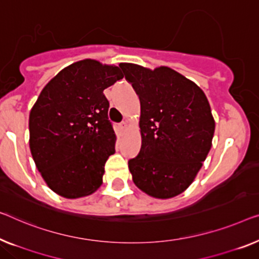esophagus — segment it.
<instances>
[{
    "mask_svg": "<svg viewBox=\"0 0 259 259\" xmlns=\"http://www.w3.org/2000/svg\"><path fill=\"white\" fill-rule=\"evenodd\" d=\"M126 125H128V124H126V122H122V123H119V124H118V128H119V130L123 131L126 128Z\"/></svg>",
    "mask_w": 259,
    "mask_h": 259,
    "instance_id": "34e87169",
    "label": "esophagus"
}]
</instances>
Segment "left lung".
I'll use <instances>...</instances> for the list:
<instances>
[{
    "label": "left lung",
    "instance_id": "8db88e82",
    "mask_svg": "<svg viewBox=\"0 0 259 259\" xmlns=\"http://www.w3.org/2000/svg\"><path fill=\"white\" fill-rule=\"evenodd\" d=\"M141 101V151L129 160L136 186L157 199L186 191L211 148L215 121L203 91L175 69L119 64Z\"/></svg>",
    "mask_w": 259,
    "mask_h": 259
}]
</instances>
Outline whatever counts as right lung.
I'll return each mask as SVG.
<instances>
[{"label": "right lung", "instance_id": "obj_1", "mask_svg": "<svg viewBox=\"0 0 259 259\" xmlns=\"http://www.w3.org/2000/svg\"><path fill=\"white\" fill-rule=\"evenodd\" d=\"M118 66L84 59L49 81L30 111V150L51 190L64 198L91 195L102 185L116 135L103 91L123 79Z\"/></svg>", "mask_w": 259, "mask_h": 259}]
</instances>
